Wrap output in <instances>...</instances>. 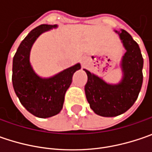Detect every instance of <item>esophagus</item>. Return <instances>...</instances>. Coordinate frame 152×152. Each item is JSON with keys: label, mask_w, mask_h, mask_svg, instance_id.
Here are the masks:
<instances>
[{"label": "esophagus", "mask_w": 152, "mask_h": 152, "mask_svg": "<svg viewBox=\"0 0 152 152\" xmlns=\"http://www.w3.org/2000/svg\"><path fill=\"white\" fill-rule=\"evenodd\" d=\"M82 63H83V64H85V61H84V60H83V61H82Z\"/></svg>", "instance_id": "34e87169"}]
</instances>
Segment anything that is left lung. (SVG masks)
Masks as SVG:
<instances>
[{
	"label": "left lung",
	"mask_w": 152,
	"mask_h": 152,
	"mask_svg": "<svg viewBox=\"0 0 152 152\" xmlns=\"http://www.w3.org/2000/svg\"><path fill=\"white\" fill-rule=\"evenodd\" d=\"M126 52L120 67L123 78L118 84H108L102 78L84 69L88 76L85 86L86 99L94 113L102 117L124 113L137 100L143 82V57L139 45L129 33L115 30Z\"/></svg>",
	"instance_id": "left-lung-1"
}]
</instances>
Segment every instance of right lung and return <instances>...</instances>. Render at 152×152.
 <instances>
[{
  "instance_id": "right-lung-1",
  "label": "right lung",
  "mask_w": 152,
  "mask_h": 152,
  "mask_svg": "<svg viewBox=\"0 0 152 152\" xmlns=\"http://www.w3.org/2000/svg\"><path fill=\"white\" fill-rule=\"evenodd\" d=\"M56 28V24H41L31 30L19 45L12 61L15 93L28 112L41 118L61 112L73 73L81 68L80 63H77L50 78L39 77L34 71L29 61L33 45L41 34Z\"/></svg>"
}]
</instances>
